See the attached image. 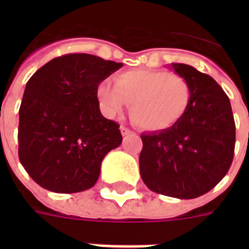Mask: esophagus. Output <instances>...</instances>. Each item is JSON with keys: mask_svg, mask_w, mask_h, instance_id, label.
Masks as SVG:
<instances>
[{"mask_svg": "<svg viewBox=\"0 0 249 249\" xmlns=\"http://www.w3.org/2000/svg\"><path fill=\"white\" fill-rule=\"evenodd\" d=\"M120 132L124 137L129 136V134H132V130H130V129H128V128H125V126H120Z\"/></svg>", "mask_w": 249, "mask_h": 249, "instance_id": "esophagus-1", "label": "esophagus"}]
</instances>
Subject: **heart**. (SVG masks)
Returning <instances> with one entry per match:
<instances>
[{
    "label": "heart",
    "instance_id": "1",
    "mask_svg": "<svg viewBox=\"0 0 249 249\" xmlns=\"http://www.w3.org/2000/svg\"><path fill=\"white\" fill-rule=\"evenodd\" d=\"M97 95L106 116L113 117L129 106L132 120L144 130H165L181 120L193 90L185 77L159 70H129L99 84Z\"/></svg>",
    "mask_w": 249,
    "mask_h": 249
}]
</instances>
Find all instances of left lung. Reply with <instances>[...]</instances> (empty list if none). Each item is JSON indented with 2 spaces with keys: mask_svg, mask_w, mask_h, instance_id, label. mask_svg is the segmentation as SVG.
Masks as SVG:
<instances>
[{
  "mask_svg": "<svg viewBox=\"0 0 249 249\" xmlns=\"http://www.w3.org/2000/svg\"><path fill=\"white\" fill-rule=\"evenodd\" d=\"M172 67L191 85V102L173 126L141 136V177L154 193L194 199L211 191L230 169L235 121L229 97L211 76L187 64Z\"/></svg>",
  "mask_w": 249,
  "mask_h": 249,
  "instance_id": "left-lung-1",
  "label": "left lung"
}]
</instances>
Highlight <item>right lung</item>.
Instances as JSON below:
<instances>
[{"label":"right lung","instance_id":"add662e5","mask_svg":"<svg viewBox=\"0 0 249 249\" xmlns=\"http://www.w3.org/2000/svg\"><path fill=\"white\" fill-rule=\"evenodd\" d=\"M123 63L90 54L58 56L35 72L19 108V160L41 187L80 193L93 187L102 160L123 141L102 116L98 85Z\"/></svg>","mask_w":249,"mask_h":249}]
</instances>
